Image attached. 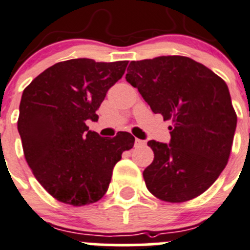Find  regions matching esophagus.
<instances>
[{"mask_svg":"<svg viewBox=\"0 0 250 250\" xmlns=\"http://www.w3.org/2000/svg\"><path fill=\"white\" fill-rule=\"evenodd\" d=\"M146 144V141H142V139L136 138V141H134V146H136V148H139V146H144Z\"/></svg>","mask_w":250,"mask_h":250,"instance_id":"obj_1","label":"esophagus"}]
</instances>
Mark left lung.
Returning <instances> with one entry per match:
<instances>
[{
  "label": "left lung",
  "mask_w": 250,
  "mask_h": 250,
  "mask_svg": "<svg viewBox=\"0 0 250 250\" xmlns=\"http://www.w3.org/2000/svg\"><path fill=\"white\" fill-rule=\"evenodd\" d=\"M125 79L154 113L172 122L169 144L148 142L154 160L143 171L146 188L172 204L204 193L227 165L237 127L227 83L181 55L130 62Z\"/></svg>",
  "instance_id": "left-lung-1"
}]
</instances>
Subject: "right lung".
I'll return each mask as SVG.
<instances>
[{"label": "right lung", "instance_id": "add662e5", "mask_svg": "<svg viewBox=\"0 0 250 250\" xmlns=\"http://www.w3.org/2000/svg\"><path fill=\"white\" fill-rule=\"evenodd\" d=\"M127 65L86 58L60 62L23 91L17 127L24 158L58 201L78 207L101 200L114 165L134 146L130 133L102 138L86 125L99 120L96 111Z\"/></svg>", "mask_w": 250, "mask_h": 250}]
</instances>
